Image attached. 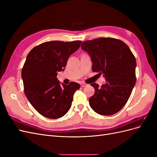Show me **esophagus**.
<instances>
[{
    "label": "esophagus",
    "instance_id": "obj_1",
    "mask_svg": "<svg viewBox=\"0 0 157 157\" xmlns=\"http://www.w3.org/2000/svg\"><path fill=\"white\" fill-rule=\"evenodd\" d=\"M87 85H88L87 84H86V83H84V82L80 83V86H81V87H85V86H86Z\"/></svg>",
    "mask_w": 157,
    "mask_h": 157
}]
</instances>
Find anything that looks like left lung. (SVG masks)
Returning <instances> with one entry per match:
<instances>
[{
	"instance_id": "8db88e82",
	"label": "left lung",
	"mask_w": 157,
	"mask_h": 157,
	"mask_svg": "<svg viewBox=\"0 0 157 157\" xmlns=\"http://www.w3.org/2000/svg\"><path fill=\"white\" fill-rule=\"evenodd\" d=\"M81 49L91 57L94 72L106 78L101 87L91 84L95 93L89 99L90 106L101 115H114L125 105L135 86V57L124 42L110 37L84 41Z\"/></svg>"
}]
</instances>
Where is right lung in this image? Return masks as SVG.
<instances>
[{
	"mask_svg": "<svg viewBox=\"0 0 157 157\" xmlns=\"http://www.w3.org/2000/svg\"><path fill=\"white\" fill-rule=\"evenodd\" d=\"M81 42H45L28 54L21 71L24 93L41 115L56 119L70 109L73 95L80 86L74 82L61 85L57 75L63 71L69 56L79 48Z\"/></svg>",
	"mask_w": 157,
	"mask_h": 157,
	"instance_id": "1",
	"label": "right lung"
}]
</instances>
